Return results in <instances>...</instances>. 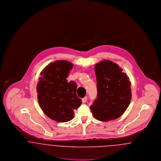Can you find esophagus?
Wrapping results in <instances>:
<instances>
[{
    "label": "esophagus",
    "instance_id": "34e87169",
    "mask_svg": "<svg viewBox=\"0 0 161 161\" xmlns=\"http://www.w3.org/2000/svg\"><path fill=\"white\" fill-rule=\"evenodd\" d=\"M87 97H85L83 98H82V102H83V103H85L87 101Z\"/></svg>",
    "mask_w": 161,
    "mask_h": 161
}]
</instances>
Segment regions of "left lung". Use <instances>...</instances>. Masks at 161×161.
Returning <instances> with one entry per match:
<instances>
[{
    "instance_id": "1",
    "label": "left lung",
    "mask_w": 161,
    "mask_h": 161,
    "mask_svg": "<svg viewBox=\"0 0 161 161\" xmlns=\"http://www.w3.org/2000/svg\"><path fill=\"white\" fill-rule=\"evenodd\" d=\"M97 98L91 106L93 116L101 121L120 117L131 99L129 78L114 62L105 60L95 66Z\"/></svg>"
}]
</instances>
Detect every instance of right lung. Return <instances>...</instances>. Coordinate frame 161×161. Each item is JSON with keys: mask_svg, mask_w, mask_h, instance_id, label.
<instances>
[{"mask_svg": "<svg viewBox=\"0 0 161 161\" xmlns=\"http://www.w3.org/2000/svg\"><path fill=\"white\" fill-rule=\"evenodd\" d=\"M73 66L69 61L57 60L40 72L37 85L38 104L44 114L55 121H70L74 110L81 104L76 93L77 84L66 79Z\"/></svg>", "mask_w": 161, "mask_h": 161, "instance_id": "add662e5", "label": "right lung"}]
</instances>
